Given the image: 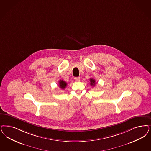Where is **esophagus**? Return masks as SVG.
Masks as SVG:
<instances>
[{
	"label": "esophagus",
	"mask_w": 151,
	"mask_h": 151,
	"mask_svg": "<svg viewBox=\"0 0 151 151\" xmlns=\"http://www.w3.org/2000/svg\"><path fill=\"white\" fill-rule=\"evenodd\" d=\"M75 80L76 81H80V78L79 77H76V78H75Z\"/></svg>",
	"instance_id": "obj_1"
}]
</instances>
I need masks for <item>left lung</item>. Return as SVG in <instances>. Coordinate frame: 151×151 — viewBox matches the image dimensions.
<instances>
[{
	"label": "left lung",
	"mask_w": 151,
	"mask_h": 151,
	"mask_svg": "<svg viewBox=\"0 0 151 151\" xmlns=\"http://www.w3.org/2000/svg\"><path fill=\"white\" fill-rule=\"evenodd\" d=\"M90 84L91 86H95V79H94V78H90Z\"/></svg>",
	"instance_id": "8db88e82"
}]
</instances>
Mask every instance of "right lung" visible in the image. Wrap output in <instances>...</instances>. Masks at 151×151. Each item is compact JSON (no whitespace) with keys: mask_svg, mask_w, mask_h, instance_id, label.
<instances>
[{"mask_svg":"<svg viewBox=\"0 0 151 151\" xmlns=\"http://www.w3.org/2000/svg\"><path fill=\"white\" fill-rule=\"evenodd\" d=\"M59 86L60 88L64 89V88H66V87L67 86V83L63 80H60L59 81Z\"/></svg>","mask_w":151,"mask_h":151,"instance_id":"add662e5","label":"right lung"}]
</instances>
